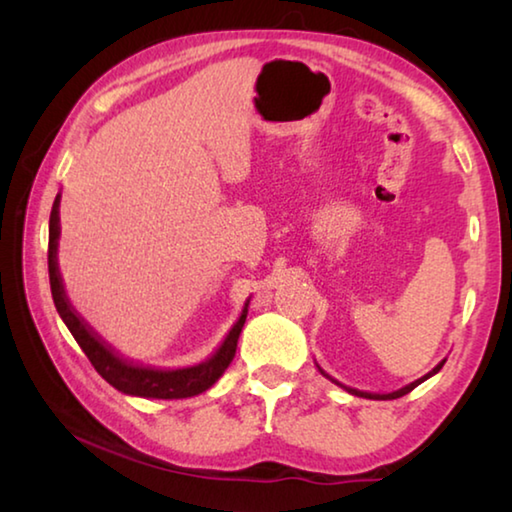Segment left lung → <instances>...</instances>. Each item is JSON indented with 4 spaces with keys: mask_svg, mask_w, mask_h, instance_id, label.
<instances>
[{
    "mask_svg": "<svg viewBox=\"0 0 512 512\" xmlns=\"http://www.w3.org/2000/svg\"><path fill=\"white\" fill-rule=\"evenodd\" d=\"M445 366V359L443 361H440L438 363V366L436 368H433L431 372H427V375H424V377H420V379H415V381H411V384L409 386H404V388H400V391H393V393H363V391H357V388H350V386H343V384H339V381H336V379H332V377H329V375H325V372L323 370H320V372H323V375L325 377H329V379H332L334 381V384H339L341 388H345V391H348V393H352V395H357V397H368V400H397V397H402V395H406V393H411L413 391V388L415 386H418V384H422V381L424 379H429L431 375H436V372L440 370V368H443Z\"/></svg>",
    "mask_w": 512,
    "mask_h": 512,
    "instance_id": "left-lung-1",
    "label": "left lung"
}]
</instances>
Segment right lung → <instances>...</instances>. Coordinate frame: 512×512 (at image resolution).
<instances>
[{"mask_svg":"<svg viewBox=\"0 0 512 512\" xmlns=\"http://www.w3.org/2000/svg\"><path fill=\"white\" fill-rule=\"evenodd\" d=\"M60 194L56 196L54 207H51L49 216V250H47V262H49V284H51V296H54V305L58 309L60 318L67 325L69 332L81 345L85 357L90 359L94 370L108 381L110 386H115L117 391L126 395L137 397H155V400H183V397H194L210 388L216 379H219L225 368L230 366V361L235 359L237 341L241 334V327L246 323L248 316V302L244 305V311L232 329L225 336L221 348L216 350L210 359L198 363L192 368H178V370H158L149 366H135V363L121 359L119 354L110 348V345L94 332V329L85 323V320L76 314L74 307L69 305L65 296L63 280H60L58 271V237H60Z\"/></svg>","mask_w":512,"mask_h":512,"instance_id":"right-lung-1","label":"right lung"}]
</instances>
